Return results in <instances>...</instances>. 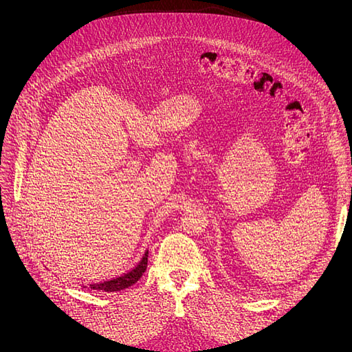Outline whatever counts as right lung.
I'll return each mask as SVG.
<instances>
[{"mask_svg":"<svg viewBox=\"0 0 352 352\" xmlns=\"http://www.w3.org/2000/svg\"><path fill=\"white\" fill-rule=\"evenodd\" d=\"M146 264H148V251L144 254V257L141 258V261L138 263L132 270L126 272L120 276H117V278L109 279V280H102V282H98V283H91L89 289L104 291V292L123 291V289H126V287L132 286L133 283H136L138 280L141 279V276L146 270ZM83 287H87V286H83Z\"/></svg>","mask_w":352,"mask_h":352,"instance_id":"1","label":"right lung"}]
</instances>
